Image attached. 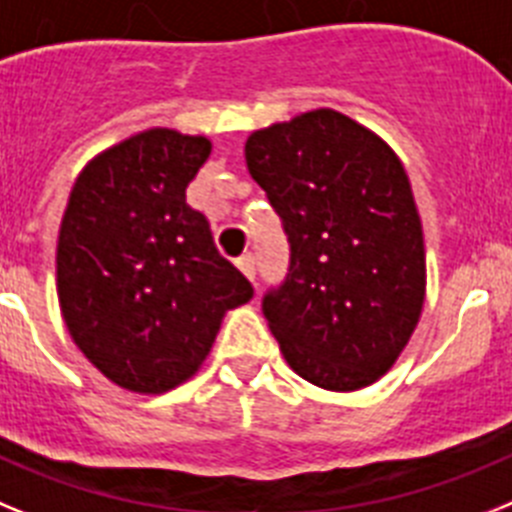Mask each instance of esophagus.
<instances>
[{"label":"esophagus","instance_id":"esophagus-1","mask_svg":"<svg viewBox=\"0 0 512 512\" xmlns=\"http://www.w3.org/2000/svg\"><path fill=\"white\" fill-rule=\"evenodd\" d=\"M237 265H239V270H242V273L247 275V278H250V281H255V273H257L255 255H242L237 260Z\"/></svg>","mask_w":512,"mask_h":512}]
</instances>
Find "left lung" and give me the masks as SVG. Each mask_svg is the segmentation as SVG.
<instances>
[{
    "mask_svg": "<svg viewBox=\"0 0 512 512\" xmlns=\"http://www.w3.org/2000/svg\"><path fill=\"white\" fill-rule=\"evenodd\" d=\"M244 159L291 247L286 281L262 296L283 358L322 389L373 384L425 301L422 224L402 162L330 108L255 131Z\"/></svg>",
    "mask_w": 512,
    "mask_h": 512,
    "instance_id": "obj_1",
    "label": "left lung"
}]
</instances>
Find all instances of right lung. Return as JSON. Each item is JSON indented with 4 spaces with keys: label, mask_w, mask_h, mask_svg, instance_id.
Here are the masks:
<instances>
[{
    "label": "right lung",
    "mask_w": 512,
    "mask_h": 512,
    "mask_svg": "<svg viewBox=\"0 0 512 512\" xmlns=\"http://www.w3.org/2000/svg\"><path fill=\"white\" fill-rule=\"evenodd\" d=\"M211 154L206 136L149 128L79 172L56 247L66 330L113 384L162 394L206 361L221 319L252 299L185 203Z\"/></svg>",
    "instance_id": "1"
}]
</instances>
